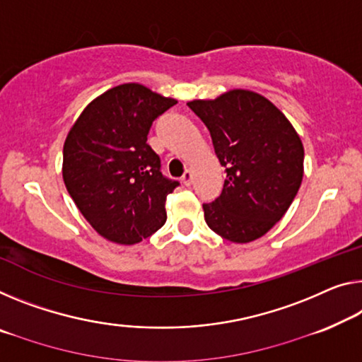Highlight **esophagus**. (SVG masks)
Listing matches in <instances>:
<instances>
[{
  "label": "esophagus",
  "mask_w": 362,
  "mask_h": 362,
  "mask_svg": "<svg viewBox=\"0 0 362 362\" xmlns=\"http://www.w3.org/2000/svg\"><path fill=\"white\" fill-rule=\"evenodd\" d=\"M181 181H182V185H185V186H191V182H192V171L191 170H186L185 175L181 176Z\"/></svg>",
  "instance_id": "obj_1"
}]
</instances>
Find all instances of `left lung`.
Here are the masks:
<instances>
[{
  "mask_svg": "<svg viewBox=\"0 0 362 362\" xmlns=\"http://www.w3.org/2000/svg\"><path fill=\"white\" fill-rule=\"evenodd\" d=\"M187 107L207 126L226 171L220 197L204 204L209 228L236 244L262 238L301 186L304 147L296 129L270 100L244 88Z\"/></svg>",
  "mask_w": 362,
  "mask_h": 362,
  "instance_id": "1",
  "label": "left lung"
}]
</instances>
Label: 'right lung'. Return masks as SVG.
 Instances as JSON below:
<instances>
[{
	"label": "right lung",
	"instance_id": "obj_1",
	"mask_svg": "<svg viewBox=\"0 0 362 362\" xmlns=\"http://www.w3.org/2000/svg\"><path fill=\"white\" fill-rule=\"evenodd\" d=\"M175 98L129 82L93 98L68 132L63 180L69 196L100 236L141 243L166 221V196L180 185L160 171L147 144L150 126Z\"/></svg>",
	"mask_w": 362,
	"mask_h": 362
}]
</instances>
